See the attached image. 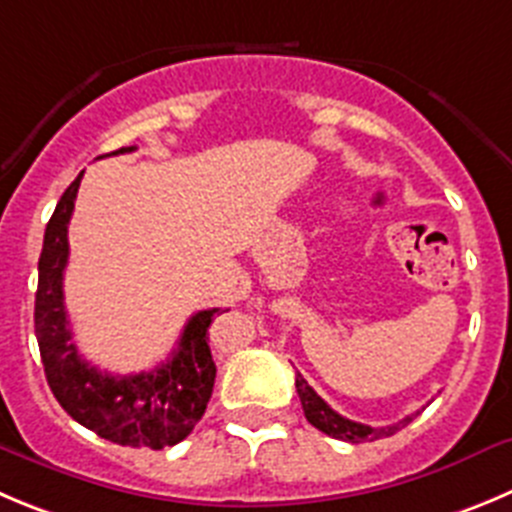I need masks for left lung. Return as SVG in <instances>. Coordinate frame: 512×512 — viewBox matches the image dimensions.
<instances>
[{"mask_svg":"<svg viewBox=\"0 0 512 512\" xmlns=\"http://www.w3.org/2000/svg\"><path fill=\"white\" fill-rule=\"evenodd\" d=\"M295 389H298L305 419H308L315 429L326 432L328 437L343 439V442L358 444V442H374V439H381V437H391V434L399 432L401 427H407V424L414 419V414H412V417H404L399 424H391V427H369V424L351 422V419H346V417H341L338 412H333L326 401L315 394L313 386H310L308 381L298 374V371H295Z\"/></svg>","mask_w":512,"mask_h":512,"instance_id":"obj_1","label":"left lung"}]
</instances>
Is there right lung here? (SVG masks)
I'll use <instances>...</instances> for the list:
<instances>
[{"instance_id": "obj_1", "label": "right lung", "mask_w": 512, "mask_h": 512, "mask_svg": "<svg viewBox=\"0 0 512 512\" xmlns=\"http://www.w3.org/2000/svg\"><path fill=\"white\" fill-rule=\"evenodd\" d=\"M128 151H133V146L118 148L113 154ZM80 179L83 171L65 189L47 222L37 267L40 280L35 295V336L40 343L47 384L60 407L98 437L126 447L164 450L189 437L207 409L217 376L207 331L219 308L191 315L179 346L174 348L169 361L159 364L154 371L111 376L80 358L62 295V275L70 255L68 224L73 217Z\"/></svg>"}]
</instances>
